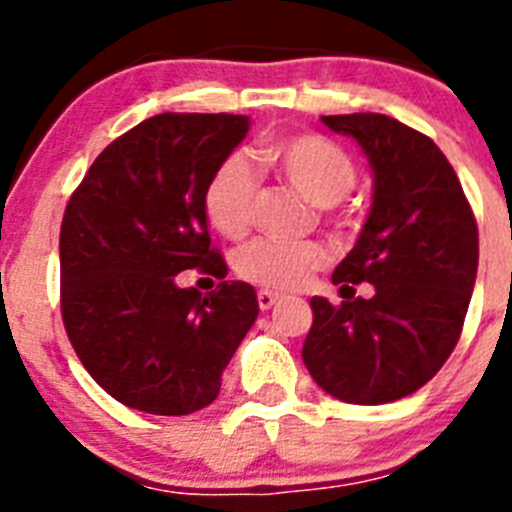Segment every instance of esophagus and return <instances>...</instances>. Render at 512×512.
<instances>
[{"label": "esophagus", "instance_id": "esophagus-1", "mask_svg": "<svg viewBox=\"0 0 512 512\" xmlns=\"http://www.w3.org/2000/svg\"><path fill=\"white\" fill-rule=\"evenodd\" d=\"M256 300H259L261 310H271V307H274L279 302V295H274V292H266V289H261L259 295H256Z\"/></svg>", "mask_w": 512, "mask_h": 512}]
</instances>
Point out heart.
Wrapping results in <instances>:
<instances>
[{
  "mask_svg": "<svg viewBox=\"0 0 512 512\" xmlns=\"http://www.w3.org/2000/svg\"><path fill=\"white\" fill-rule=\"evenodd\" d=\"M261 161L279 179L310 200L330 207L341 202L356 182V166L341 146L323 135L300 133L271 138L261 146ZM259 182L243 156H228L210 176L205 210L210 223L228 238H241L253 223ZM328 261L315 241H253L235 256V271L274 292L297 289Z\"/></svg>",
  "mask_w": 512,
  "mask_h": 512,
  "instance_id": "heart-1",
  "label": "heart"
}]
</instances>
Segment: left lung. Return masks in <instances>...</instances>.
Instances as JSON below:
<instances>
[{"mask_svg":"<svg viewBox=\"0 0 512 512\" xmlns=\"http://www.w3.org/2000/svg\"><path fill=\"white\" fill-rule=\"evenodd\" d=\"M372 166V210L333 271L346 300L312 297L302 346L310 377L351 405L413 395L459 341L477 279L479 235L459 176L428 135L377 112L325 115ZM369 281V301L353 284Z\"/></svg>","mask_w":512,"mask_h":512,"instance_id":"obj_1","label":"left lung"}]
</instances>
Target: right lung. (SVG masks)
<instances>
[{"instance_id":"obj_1","label":"right lung","mask_w":512,"mask_h":512,"mask_svg":"<svg viewBox=\"0 0 512 512\" xmlns=\"http://www.w3.org/2000/svg\"><path fill=\"white\" fill-rule=\"evenodd\" d=\"M246 115L164 112L112 140L61 223V312L76 356L107 395L189 415L220 392L259 300L251 284L179 287L187 269L225 279L205 189L246 138Z\"/></svg>"}]
</instances>
